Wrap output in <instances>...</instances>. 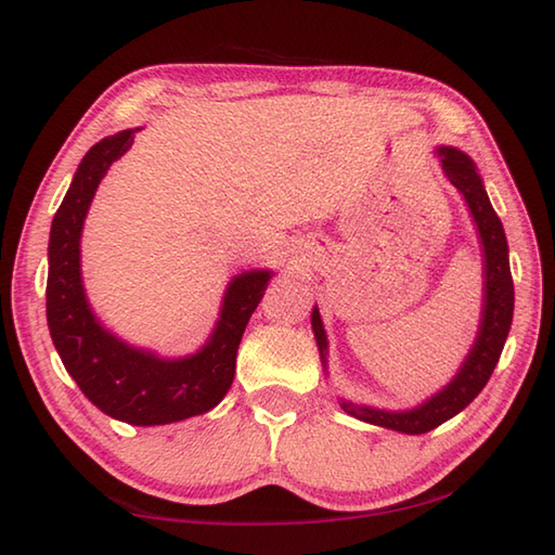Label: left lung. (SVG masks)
Wrapping results in <instances>:
<instances>
[{
    "label": "left lung",
    "mask_w": 555,
    "mask_h": 555,
    "mask_svg": "<svg viewBox=\"0 0 555 555\" xmlns=\"http://www.w3.org/2000/svg\"><path fill=\"white\" fill-rule=\"evenodd\" d=\"M436 157L441 162V169L446 179L451 181L457 193L465 197L469 207V215L475 219V227L481 243V257H485V296H481V320L477 328V338L473 348H469L467 358L460 364L455 376L448 382L441 391H436L420 405L410 410H382L372 405L352 403L348 398H336L338 405L350 417L362 420L376 427L393 429L400 434H427L439 427L446 420L455 417L460 410H465L473 400L481 393L487 386L489 376L496 367L501 358V350L508 338L511 324H513V308H515V288L511 276V262H508V241H505L503 223L496 211H493L489 195L485 191V181L465 152L457 147L441 145L436 147ZM312 332L317 338V348H320L322 367L326 372V356H328V340L322 324L320 310L317 305L312 308Z\"/></svg>",
    "instance_id": "left-lung-1"
}]
</instances>
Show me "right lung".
Here are the masks:
<instances>
[{
  "label": "right lung",
  "instance_id": "add662e5",
  "mask_svg": "<svg viewBox=\"0 0 555 555\" xmlns=\"http://www.w3.org/2000/svg\"><path fill=\"white\" fill-rule=\"evenodd\" d=\"M138 131L128 128L92 145L56 209L47 247V326L66 372L92 405L119 422L155 427L203 415L229 393L243 332L274 271L250 269L229 281L219 320L193 356L159 358L104 328L82 288L80 235L100 181Z\"/></svg>",
  "mask_w": 555,
  "mask_h": 555
}]
</instances>
